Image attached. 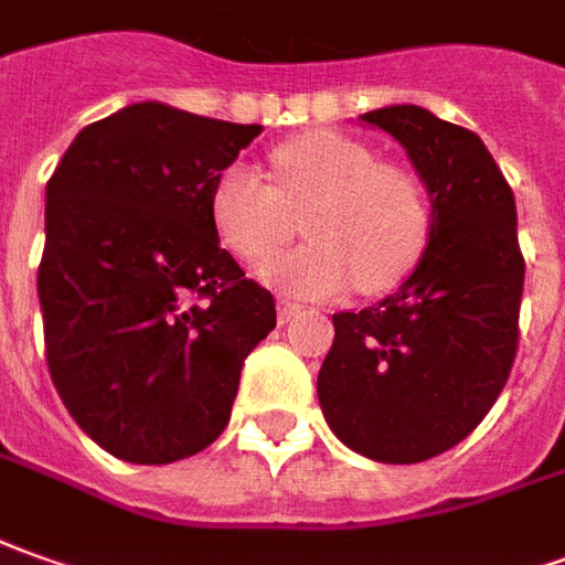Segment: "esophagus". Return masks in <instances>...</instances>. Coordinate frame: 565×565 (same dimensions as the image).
Returning <instances> with one entry per match:
<instances>
[{"label":"esophagus","mask_w":565,"mask_h":565,"mask_svg":"<svg viewBox=\"0 0 565 565\" xmlns=\"http://www.w3.org/2000/svg\"><path fill=\"white\" fill-rule=\"evenodd\" d=\"M276 317L286 326V322H291L295 317H301V305H291L286 298H279V301H276Z\"/></svg>","instance_id":"obj_1"}]
</instances>
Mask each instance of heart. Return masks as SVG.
Instances as JSON below:
<instances>
[{
    "label": "heart",
    "mask_w": 565,
    "mask_h": 565,
    "mask_svg": "<svg viewBox=\"0 0 565 565\" xmlns=\"http://www.w3.org/2000/svg\"><path fill=\"white\" fill-rule=\"evenodd\" d=\"M209 215L221 245L248 264L289 243L301 217L310 243L260 267L267 282L298 295L394 289L430 236L422 178L334 131H307L274 147L270 181L243 166L221 171Z\"/></svg>",
    "instance_id": "1"
}]
</instances>
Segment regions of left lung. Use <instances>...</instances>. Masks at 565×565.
I'll use <instances>...</instances> for the list:
<instances>
[{"label": "left lung", "mask_w": 565, "mask_h": 565, "mask_svg": "<svg viewBox=\"0 0 565 565\" xmlns=\"http://www.w3.org/2000/svg\"><path fill=\"white\" fill-rule=\"evenodd\" d=\"M360 122L406 147L430 193V239L394 295L334 313L317 394L353 452L418 465L468 437L511 375L526 276L516 202L468 128L412 104Z\"/></svg>", "instance_id": "8db88e82"}]
</instances>
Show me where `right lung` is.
<instances>
[{
    "label": "right lung",
    "mask_w": 565,
    "mask_h": 565,
    "mask_svg": "<svg viewBox=\"0 0 565 565\" xmlns=\"http://www.w3.org/2000/svg\"><path fill=\"white\" fill-rule=\"evenodd\" d=\"M260 126L157 100L85 126L45 186L39 305L54 387L88 437L171 465L231 422L274 295L221 248L209 193Z\"/></svg>",
    "instance_id": "obj_1"
}]
</instances>
